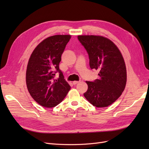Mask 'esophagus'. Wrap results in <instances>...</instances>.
Segmentation results:
<instances>
[{"label": "esophagus", "mask_w": 149, "mask_h": 149, "mask_svg": "<svg viewBox=\"0 0 149 149\" xmlns=\"http://www.w3.org/2000/svg\"><path fill=\"white\" fill-rule=\"evenodd\" d=\"M79 83V81H73V84H74V85H75V84H78V83Z\"/></svg>", "instance_id": "34e87169"}]
</instances>
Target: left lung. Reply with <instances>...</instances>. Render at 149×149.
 Listing matches in <instances>:
<instances>
[{
	"label": "left lung",
	"instance_id": "8db88e82",
	"mask_svg": "<svg viewBox=\"0 0 149 149\" xmlns=\"http://www.w3.org/2000/svg\"><path fill=\"white\" fill-rule=\"evenodd\" d=\"M78 38L88 53L91 69L100 70L99 79L86 81L88 88L84 96L94 106H109L125 87L127 71L123 56L111 40L102 36L79 35Z\"/></svg>",
	"mask_w": 149,
	"mask_h": 149
}]
</instances>
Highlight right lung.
Wrapping results in <instances>:
<instances>
[{"label": "right lung", "instance_id": "add662e5", "mask_svg": "<svg viewBox=\"0 0 149 149\" xmlns=\"http://www.w3.org/2000/svg\"><path fill=\"white\" fill-rule=\"evenodd\" d=\"M71 35H57L43 40L35 48L26 68V83L33 100L45 107L60 104L71 88L59 68L63 53ZM59 78H54L56 73Z\"/></svg>", "mask_w": 149, "mask_h": 149}]
</instances>
